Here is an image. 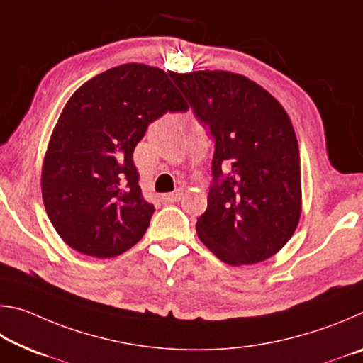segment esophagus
<instances>
[{"label": "esophagus", "mask_w": 363, "mask_h": 363, "mask_svg": "<svg viewBox=\"0 0 363 363\" xmlns=\"http://www.w3.org/2000/svg\"><path fill=\"white\" fill-rule=\"evenodd\" d=\"M181 196H182L181 190H176V192H173V194L162 195V201L163 203H176V201L181 200Z\"/></svg>", "instance_id": "esophagus-1"}]
</instances>
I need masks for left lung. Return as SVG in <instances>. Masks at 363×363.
Returning a JSON list of instances; mask_svg holds the SVG:
<instances>
[{
	"mask_svg": "<svg viewBox=\"0 0 363 363\" xmlns=\"http://www.w3.org/2000/svg\"><path fill=\"white\" fill-rule=\"evenodd\" d=\"M169 77L214 140L208 208L195 225L199 238L230 266L274 256L301 216L299 149L284 107L237 73Z\"/></svg>",
	"mask_w": 363,
	"mask_h": 363,
	"instance_id": "left-lung-1",
	"label": "left lung"
}]
</instances>
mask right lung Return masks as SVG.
Returning <instances> with one entry per match:
<instances>
[{
    "instance_id": "obj_1",
    "label": "right lung",
    "mask_w": 363,
    "mask_h": 363,
    "mask_svg": "<svg viewBox=\"0 0 363 363\" xmlns=\"http://www.w3.org/2000/svg\"><path fill=\"white\" fill-rule=\"evenodd\" d=\"M168 73L125 64L78 88L54 128L43 164V201L78 253L113 257L136 245L155 211L139 187L133 152L150 123L186 112Z\"/></svg>"
}]
</instances>
